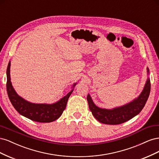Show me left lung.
Segmentation results:
<instances>
[{"label":"left lung","instance_id":"8db88e82","mask_svg":"<svg viewBox=\"0 0 159 159\" xmlns=\"http://www.w3.org/2000/svg\"><path fill=\"white\" fill-rule=\"evenodd\" d=\"M147 70L148 75L149 70L148 68ZM150 91L151 82L148 76L145 85L139 97L122 106L109 109L100 108L93 103L89 93L87 100L90 111L98 121L104 124L118 125L129 121L141 111L148 99Z\"/></svg>","mask_w":159,"mask_h":159}]
</instances>
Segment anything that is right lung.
<instances>
[{
  "mask_svg": "<svg viewBox=\"0 0 159 159\" xmlns=\"http://www.w3.org/2000/svg\"><path fill=\"white\" fill-rule=\"evenodd\" d=\"M11 61H9L7 70V90L8 98L13 107L22 116L32 121L40 123H50L58 119L66 109L67 102L73 92L77 83L72 85L70 92L54 103H34L23 99L14 90L11 81Z\"/></svg>",
  "mask_w": 159,
  "mask_h": 159,
  "instance_id": "add662e5",
  "label": "right lung"
}]
</instances>
